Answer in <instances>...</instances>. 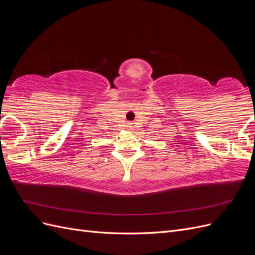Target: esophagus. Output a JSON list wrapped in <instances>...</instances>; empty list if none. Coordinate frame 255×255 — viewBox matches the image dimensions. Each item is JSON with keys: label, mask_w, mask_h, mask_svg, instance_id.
<instances>
[{"label": "esophagus", "mask_w": 255, "mask_h": 255, "mask_svg": "<svg viewBox=\"0 0 255 255\" xmlns=\"http://www.w3.org/2000/svg\"><path fill=\"white\" fill-rule=\"evenodd\" d=\"M127 127H128V129H132L133 128V123H128Z\"/></svg>", "instance_id": "obj_1"}]
</instances>
